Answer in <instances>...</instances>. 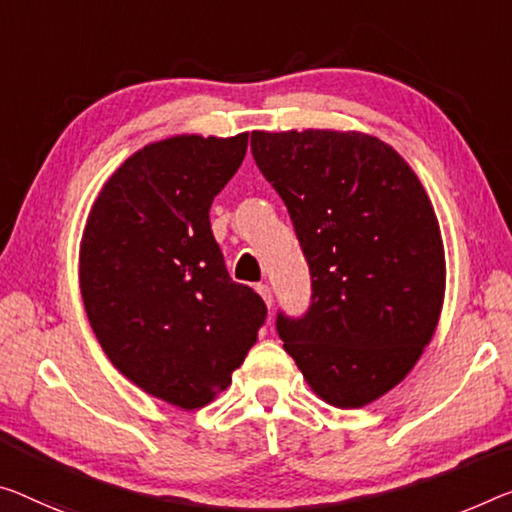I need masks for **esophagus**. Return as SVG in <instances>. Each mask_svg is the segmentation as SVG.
I'll list each match as a JSON object with an SVG mask.
<instances>
[{"label": "esophagus", "instance_id": "obj_1", "mask_svg": "<svg viewBox=\"0 0 512 512\" xmlns=\"http://www.w3.org/2000/svg\"><path fill=\"white\" fill-rule=\"evenodd\" d=\"M256 290H258V295L263 297V302L267 306H272V290H270V286H267V283H258Z\"/></svg>", "mask_w": 512, "mask_h": 512}]
</instances>
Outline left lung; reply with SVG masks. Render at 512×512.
I'll use <instances>...</instances> for the list:
<instances>
[{
  "label": "left lung",
  "instance_id": "8db88e82",
  "mask_svg": "<svg viewBox=\"0 0 512 512\" xmlns=\"http://www.w3.org/2000/svg\"><path fill=\"white\" fill-rule=\"evenodd\" d=\"M311 274L300 318L277 313L283 350L336 407L396 387L435 334L446 265L435 210L391 146L361 132H251Z\"/></svg>",
  "mask_w": 512,
  "mask_h": 512
}]
</instances>
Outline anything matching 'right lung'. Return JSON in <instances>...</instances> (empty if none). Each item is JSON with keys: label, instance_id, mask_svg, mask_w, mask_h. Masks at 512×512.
<instances>
[{"label": "right lung", "instance_id": "obj_1", "mask_svg": "<svg viewBox=\"0 0 512 512\" xmlns=\"http://www.w3.org/2000/svg\"><path fill=\"white\" fill-rule=\"evenodd\" d=\"M247 132L171 137L107 180L80 247L84 309L109 361L155 398L196 410L231 384L267 306L235 283L210 229Z\"/></svg>", "mask_w": 512, "mask_h": 512}]
</instances>
